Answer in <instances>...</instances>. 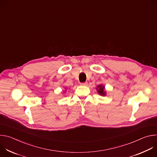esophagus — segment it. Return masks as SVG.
<instances>
[{"instance_id":"34e87169","label":"esophagus","mask_w":157,"mask_h":157,"mask_svg":"<svg viewBox=\"0 0 157 157\" xmlns=\"http://www.w3.org/2000/svg\"><path fill=\"white\" fill-rule=\"evenodd\" d=\"M80 85H81V86H87V82H82V83H80Z\"/></svg>"}]
</instances>
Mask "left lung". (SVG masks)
<instances>
[{"label":"left lung","mask_w":157,"mask_h":157,"mask_svg":"<svg viewBox=\"0 0 157 157\" xmlns=\"http://www.w3.org/2000/svg\"><path fill=\"white\" fill-rule=\"evenodd\" d=\"M104 89H105V87L102 84L98 86L97 88H96V90H97L98 93L100 95L103 96H105V94H106V92H105V91H104Z\"/></svg>","instance_id":"obj_1"}]
</instances>
